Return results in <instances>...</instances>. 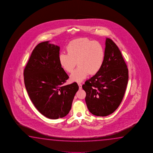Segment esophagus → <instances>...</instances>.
Here are the masks:
<instances>
[{"label": "esophagus", "instance_id": "34e87169", "mask_svg": "<svg viewBox=\"0 0 153 153\" xmlns=\"http://www.w3.org/2000/svg\"><path fill=\"white\" fill-rule=\"evenodd\" d=\"M78 85L79 87V89H82V85L80 83H78Z\"/></svg>", "mask_w": 153, "mask_h": 153}]
</instances>
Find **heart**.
I'll list each match as a JSON object with an SVG mask.
<instances>
[{
	"label": "heart",
	"mask_w": 153,
	"mask_h": 153,
	"mask_svg": "<svg viewBox=\"0 0 153 153\" xmlns=\"http://www.w3.org/2000/svg\"><path fill=\"white\" fill-rule=\"evenodd\" d=\"M68 53H60L58 56L60 65L68 73H72L77 62L79 67L71 75V80L81 82L88 74L94 75L103 64L105 51L102 44L87 38L75 39L66 47Z\"/></svg>",
	"instance_id": "obj_1"
}]
</instances>
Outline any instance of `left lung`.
Wrapping results in <instances>:
<instances>
[{
	"instance_id": "8db88e82",
	"label": "left lung",
	"mask_w": 153,
	"mask_h": 153,
	"mask_svg": "<svg viewBox=\"0 0 153 153\" xmlns=\"http://www.w3.org/2000/svg\"><path fill=\"white\" fill-rule=\"evenodd\" d=\"M128 79V71L122 53L114 42L106 39L102 67L82 85L89 111L97 116L112 114L122 102Z\"/></svg>"
}]
</instances>
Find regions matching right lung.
<instances>
[{
  "label": "right lung",
  "instance_id": "add662e5",
  "mask_svg": "<svg viewBox=\"0 0 153 153\" xmlns=\"http://www.w3.org/2000/svg\"><path fill=\"white\" fill-rule=\"evenodd\" d=\"M60 48L49 41L37 45L24 69V82L34 106L42 114L56 119L66 116L79 89L76 82L64 85L69 78L58 60Z\"/></svg>",
  "mask_w": 153,
  "mask_h": 153
}]
</instances>
